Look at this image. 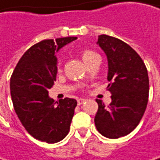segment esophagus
I'll list each match as a JSON object with an SVG mask.
<instances>
[{
	"label": "esophagus",
	"instance_id": "esophagus-1",
	"mask_svg": "<svg viewBox=\"0 0 160 160\" xmlns=\"http://www.w3.org/2000/svg\"><path fill=\"white\" fill-rule=\"evenodd\" d=\"M84 101H85L84 98H78V105H82Z\"/></svg>",
	"mask_w": 160,
	"mask_h": 160
}]
</instances>
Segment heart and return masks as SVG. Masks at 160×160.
<instances>
[{"instance_id": "obj_1", "label": "heart", "mask_w": 160, "mask_h": 160, "mask_svg": "<svg viewBox=\"0 0 160 160\" xmlns=\"http://www.w3.org/2000/svg\"><path fill=\"white\" fill-rule=\"evenodd\" d=\"M81 56H82V58L83 60V62L87 64L89 63L91 61H93L95 58H97V57H98V55L92 51V50H89V49H85V50H82L81 52Z\"/></svg>"}]
</instances>
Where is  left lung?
Wrapping results in <instances>:
<instances>
[{"label":"left lung","mask_w":160,"mask_h":160,"mask_svg":"<svg viewBox=\"0 0 160 160\" xmlns=\"http://www.w3.org/2000/svg\"><path fill=\"white\" fill-rule=\"evenodd\" d=\"M98 44L108 59V84L112 102L105 107L96 99L98 109L95 117L97 130L108 138L130 134L142 118L149 98V78L139 55L126 42L100 35Z\"/></svg>","instance_id":"obj_1"}]
</instances>
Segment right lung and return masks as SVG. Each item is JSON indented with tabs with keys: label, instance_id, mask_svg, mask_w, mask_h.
<instances>
[{
	"label": "right lung",
	"instance_id": "obj_1",
	"mask_svg": "<svg viewBox=\"0 0 160 160\" xmlns=\"http://www.w3.org/2000/svg\"><path fill=\"white\" fill-rule=\"evenodd\" d=\"M76 39L43 40L34 44L22 55L11 75L14 110L25 130L38 140L56 143L69 133L77 100L65 98L55 101L48 97V90L57 77L56 53Z\"/></svg>",
	"mask_w": 160,
	"mask_h": 160
}]
</instances>
